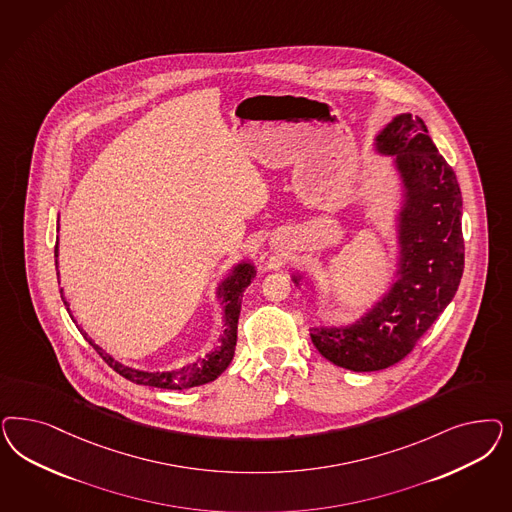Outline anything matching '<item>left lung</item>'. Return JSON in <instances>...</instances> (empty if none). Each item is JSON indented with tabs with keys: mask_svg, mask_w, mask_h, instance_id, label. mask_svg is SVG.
I'll return each instance as SVG.
<instances>
[{
	"mask_svg": "<svg viewBox=\"0 0 512 512\" xmlns=\"http://www.w3.org/2000/svg\"><path fill=\"white\" fill-rule=\"evenodd\" d=\"M377 147L394 154L407 186L401 213V269L390 294L352 328H314V347L350 371L401 362L458 290L463 273L462 192L422 118L399 115Z\"/></svg>",
	"mask_w": 512,
	"mask_h": 512,
	"instance_id": "obj_1",
	"label": "left lung"
}]
</instances>
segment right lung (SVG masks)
Segmentation results:
<instances>
[{
    "mask_svg": "<svg viewBox=\"0 0 512 512\" xmlns=\"http://www.w3.org/2000/svg\"><path fill=\"white\" fill-rule=\"evenodd\" d=\"M54 256H58V247L54 248ZM254 267L250 264L237 265L233 269L228 281L222 284L220 296L224 297V335L220 339V348L211 352L205 360H199L198 363H190L177 371H167V373H145V371H135L122 363L116 362L105 350H101L98 345L92 343V339L81 330L84 337L90 341V345L96 348L99 356L105 360L109 367H113L118 375L124 379L132 380L135 384L143 386H154V388H165V390H184V388H194L207 384L211 380L218 379L226 367L230 365L233 352H235V343H237V322H239V313H241V297L247 290L248 284L254 279ZM60 296L66 303L64 290L60 288ZM69 311V309H67ZM73 318V314H71ZM77 324V320H73Z\"/></svg>",
    "mask_w": 512,
    "mask_h": 512,
    "instance_id": "1",
    "label": "right lung"
}]
</instances>
